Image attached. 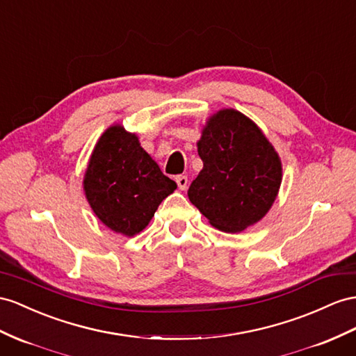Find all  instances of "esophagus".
<instances>
[{
  "instance_id": "esophagus-1",
  "label": "esophagus",
  "mask_w": 356,
  "mask_h": 356,
  "mask_svg": "<svg viewBox=\"0 0 356 356\" xmlns=\"http://www.w3.org/2000/svg\"><path fill=\"white\" fill-rule=\"evenodd\" d=\"M176 184H177L179 189L185 191L188 188V177L186 176H177L176 177Z\"/></svg>"
}]
</instances>
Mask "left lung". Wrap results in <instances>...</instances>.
Listing matches in <instances>:
<instances>
[{
	"label": "left lung",
	"mask_w": 356,
	"mask_h": 356,
	"mask_svg": "<svg viewBox=\"0 0 356 356\" xmlns=\"http://www.w3.org/2000/svg\"><path fill=\"white\" fill-rule=\"evenodd\" d=\"M197 150L203 168L189 186V202L225 233L259 222L282 180L280 154L260 127L238 109H220L207 118Z\"/></svg>",
	"instance_id": "obj_1"
}]
</instances>
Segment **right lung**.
I'll use <instances>...</instances> for the list:
<instances>
[{"instance_id":"obj_1","label":"right lung","mask_w":356,"mask_h":356,"mask_svg":"<svg viewBox=\"0 0 356 356\" xmlns=\"http://www.w3.org/2000/svg\"><path fill=\"white\" fill-rule=\"evenodd\" d=\"M83 186L100 222L126 238L141 233L162 200L177 188L141 147L138 135L127 132L120 123L99 136Z\"/></svg>"}]
</instances>
